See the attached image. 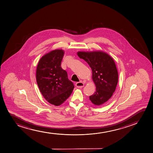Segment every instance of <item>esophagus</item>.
I'll list each match as a JSON object with an SVG mask.
<instances>
[{"instance_id": "1", "label": "esophagus", "mask_w": 153, "mask_h": 153, "mask_svg": "<svg viewBox=\"0 0 153 153\" xmlns=\"http://www.w3.org/2000/svg\"><path fill=\"white\" fill-rule=\"evenodd\" d=\"M76 86L78 88H82L84 86V83L82 82H78L76 83Z\"/></svg>"}]
</instances>
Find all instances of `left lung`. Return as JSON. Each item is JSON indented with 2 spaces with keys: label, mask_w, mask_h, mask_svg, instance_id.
Wrapping results in <instances>:
<instances>
[{
  "label": "left lung",
  "mask_w": 153,
  "mask_h": 153,
  "mask_svg": "<svg viewBox=\"0 0 153 153\" xmlns=\"http://www.w3.org/2000/svg\"><path fill=\"white\" fill-rule=\"evenodd\" d=\"M78 56L86 61L92 71V78L96 89L90 96L96 105H101L111 98L118 80V74L113 59L101 51L78 52Z\"/></svg>",
  "instance_id": "left-lung-1"
}]
</instances>
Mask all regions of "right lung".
<instances>
[{"label":"right lung","instance_id":"1","mask_svg":"<svg viewBox=\"0 0 153 153\" xmlns=\"http://www.w3.org/2000/svg\"><path fill=\"white\" fill-rule=\"evenodd\" d=\"M64 51L55 50L42 56L36 70V81L40 91L51 104L58 106L72 94L74 85L61 67Z\"/></svg>","mask_w":153,"mask_h":153}]
</instances>
